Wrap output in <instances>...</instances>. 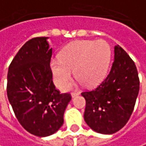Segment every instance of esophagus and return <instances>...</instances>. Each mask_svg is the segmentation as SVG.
Wrapping results in <instances>:
<instances>
[{"label":"esophagus","instance_id":"obj_1","mask_svg":"<svg viewBox=\"0 0 146 146\" xmlns=\"http://www.w3.org/2000/svg\"><path fill=\"white\" fill-rule=\"evenodd\" d=\"M78 95H79L78 92H72V93H71V96H72V98H74V97L77 96Z\"/></svg>","mask_w":146,"mask_h":146}]
</instances>
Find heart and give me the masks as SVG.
<instances>
[{"label":"heart","instance_id":"1","mask_svg":"<svg viewBox=\"0 0 146 146\" xmlns=\"http://www.w3.org/2000/svg\"><path fill=\"white\" fill-rule=\"evenodd\" d=\"M111 59V49L105 40H76L65 47L60 58H53L50 67L58 87H64L74 70L78 83L93 86L106 77Z\"/></svg>","mask_w":146,"mask_h":146}]
</instances>
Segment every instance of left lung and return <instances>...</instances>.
Returning <instances> with one entry per match:
<instances>
[{"mask_svg":"<svg viewBox=\"0 0 146 146\" xmlns=\"http://www.w3.org/2000/svg\"><path fill=\"white\" fill-rule=\"evenodd\" d=\"M139 90L135 62L123 48L115 46V60L106 78L96 88L81 93L86 99L85 121L100 134L117 132L130 118Z\"/></svg>","mask_w":146,"mask_h":146,"instance_id":"obj_1","label":"left lung"}]
</instances>
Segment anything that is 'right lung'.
Instances as JSON below:
<instances>
[{"label":"right lung","mask_w":146,"mask_h":146,"mask_svg":"<svg viewBox=\"0 0 146 146\" xmlns=\"http://www.w3.org/2000/svg\"><path fill=\"white\" fill-rule=\"evenodd\" d=\"M47 39L36 37L26 42L7 73V97L16 117L25 130L40 137L50 135L61 127L71 100L70 93H60L52 81V49Z\"/></svg>","instance_id":"obj_1"}]
</instances>
